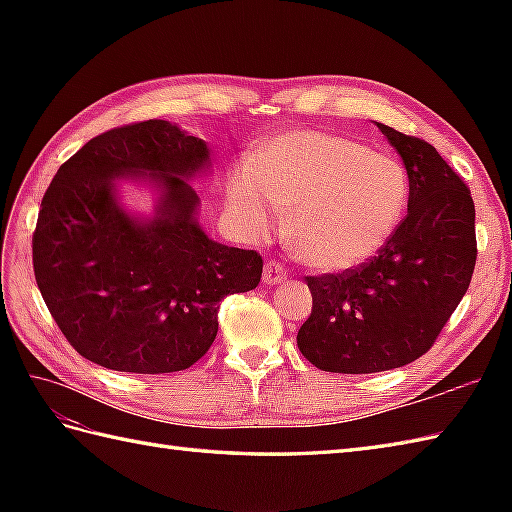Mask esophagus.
I'll return each instance as SVG.
<instances>
[{"label": "esophagus", "mask_w": 512, "mask_h": 512, "mask_svg": "<svg viewBox=\"0 0 512 512\" xmlns=\"http://www.w3.org/2000/svg\"><path fill=\"white\" fill-rule=\"evenodd\" d=\"M288 273L284 268H281L279 264L275 262H268L264 266V275H262V284L264 286H275V284H281V281H286Z\"/></svg>", "instance_id": "obj_1"}]
</instances>
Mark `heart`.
Listing matches in <instances>:
<instances>
[{
    "label": "heart",
    "instance_id": "heart-1",
    "mask_svg": "<svg viewBox=\"0 0 512 512\" xmlns=\"http://www.w3.org/2000/svg\"><path fill=\"white\" fill-rule=\"evenodd\" d=\"M409 182L394 158L352 138L292 129L239 160L226 180L228 220L248 239L284 222L295 255L319 273H345L383 250L405 215Z\"/></svg>",
    "mask_w": 512,
    "mask_h": 512
}]
</instances>
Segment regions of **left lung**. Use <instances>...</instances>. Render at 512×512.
<instances>
[{"instance_id":"8db88e82","label":"left lung","mask_w":512,"mask_h":512,"mask_svg":"<svg viewBox=\"0 0 512 512\" xmlns=\"http://www.w3.org/2000/svg\"><path fill=\"white\" fill-rule=\"evenodd\" d=\"M376 127L405 165L407 217L372 262L308 277L312 312L297 345L323 372L374 374L416 361L458 308L475 268L471 191L436 147Z\"/></svg>"}]
</instances>
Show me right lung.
<instances>
[{"mask_svg":"<svg viewBox=\"0 0 512 512\" xmlns=\"http://www.w3.org/2000/svg\"><path fill=\"white\" fill-rule=\"evenodd\" d=\"M211 173V149L151 118L92 138L63 162L32 237L35 279L65 339L88 361L132 374L191 367L215 341L220 301L257 288L262 257L224 246L198 222L189 182ZM132 181L149 214L122 202Z\"/></svg>","mask_w":512,"mask_h":512,"instance_id":"add662e5","label":"right lung"}]
</instances>
